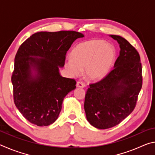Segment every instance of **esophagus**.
Masks as SVG:
<instances>
[{
    "label": "esophagus",
    "mask_w": 155,
    "mask_h": 155,
    "mask_svg": "<svg viewBox=\"0 0 155 155\" xmlns=\"http://www.w3.org/2000/svg\"><path fill=\"white\" fill-rule=\"evenodd\" d=\"M85 83H84L83 82H82V81H78V82L77 83V87L83 88L84 87H85Z\"/></svg>",
    "instance_id": "esophagus-1"
}]
</instances>
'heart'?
Returning a JSON list of instances; mask_svg holds the SVG:
<instances>
[{
  "label": "heart",
  "mask_w": 155,
  "mask_h": 155,
  "mask_svg": "<svg viewBox=\"0 0 155 155\" xmlns=\"http://www.w3.org/2000/svg\"><path fill=\"white\" fill-rule=\"evenodd\" d=\"M115 58L112 45L101 40H91L74 47L71 57L65 61V67L73 76H79L85 70L88 80L98 81L109 74Z\"/></svg>",
  "instance_id": "1"
}]
</instances>
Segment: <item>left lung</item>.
Here are the masks:
<instances>
[{"label":"left lung","instance_id":"1","mask_svg":"<svg viewBox=\"0 0 155 155\" xmlns=\"http://www.w3.org/2000/svg\"><path fill=\"white\" fill-rule=\"evenodd\" d=\"M119 44L120 55L103 79L90 84L84 109L90 124L106 129L120 124L135 109L142 86L140 57L122 37L110 35Z\"/></svg>","mask_w":155,"mask_h":155}]
</instances>
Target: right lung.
<instances>
[{"label":"right lung","instance_id":"1","mask_svg":"<svg viewBox=\"0 0 155 155\" xmlns=\"http://www.w3.org/2000/svg\"><path fill=\"white\" fill-rule=\"evenodd\" d=\"M84 35L77 31H41L20 46L12 77L15 106L28 121L39 127L56 121L65 96L76 81L63 77L59 68L72 43Z\"/></svg>","mask_w":155,"mask_h":155}]
</instances>
